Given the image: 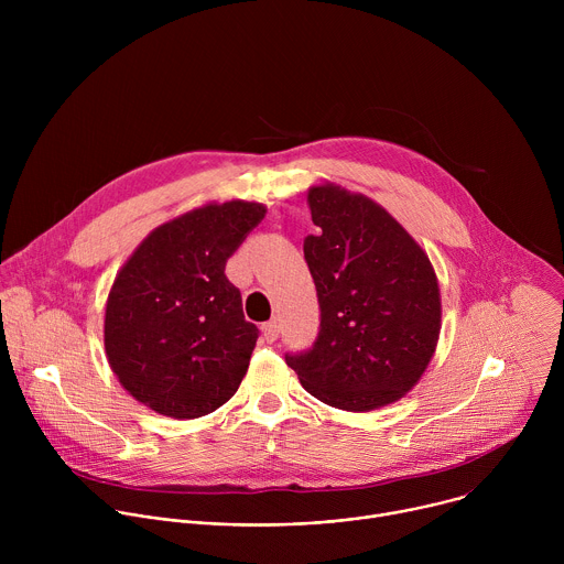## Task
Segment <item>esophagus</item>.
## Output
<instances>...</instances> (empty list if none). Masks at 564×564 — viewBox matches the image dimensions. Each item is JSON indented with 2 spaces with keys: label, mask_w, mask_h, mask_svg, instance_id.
Here are the masks:
<instances>
[{
  "label": "esophagus",
  "mask_w": 564,
  "mask_h": 564,
  "mask_svg": "<svg viewBox=\"0 0 564 564\" xmlns=\"http://www.w3.org/2000/svg\"><path fill=\"white\" fill-rule=\"evenodd\" d=\"M261 333H263V339L265 341H276V337H279V324H276V318H272V321H265V324L261 326Z\"/></svg>",
  "instance_id": "34e87169"
}]
</instances>
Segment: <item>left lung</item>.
<instances>
[{
    "mask_svg": "<svg viewBox=\"0 0 564 564\" xmlns=\"http://www.w3.org/2000/svg\"><path fill=\"white\" fill-rule=\"evenodd\" d=\"M316 236L303 254L318 299L312 348L288 352L303 388L341 411H372L406 394L440 337L435 270L383 207L335 185L307 194Z\"/></svg>",
    "mask_w": 564,
    "mask_h": 564,
    "instance_id": "left-lung-1",
    "label": "left lung"
}]
</instances>
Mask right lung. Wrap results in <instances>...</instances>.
Returning <instances> with one entry per match:
<instances>
[{
	"label": "right lung",
	"instance_id": "1",
	"mask_svg": "<svg viewBox=\"0 0 564 564\" xmlns=\"http://www.w3.org/2000/svg\"><path fill=\"white\" fill-rule=\"evenodd\" d=\"M263 216L259 203L205 205L155 227L118 272L105 348L120 383L151 411L203 417L243 381L259 328L225 263Z\"/></svg>",
	"mask_w": 564,
	"mask_h": 564
}]
</instances>
